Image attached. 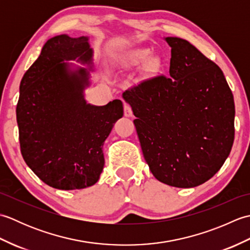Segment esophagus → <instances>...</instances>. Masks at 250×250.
Returning <instances> with one entry per match:
<instances>
[{"label": "esophagus", "instance_id": "esophagus-1", "mask_svg": "<svg viewBox=\"0 0 250 250\" xmlns=\"http://www.w3.org/2000/svg\"><path fill=\"white\" fill-rule=\"evenodd\" d=\"M124 111H125V116H126V117H131L132 115H133V113H132L131 105L128 104V103H125V105H124Z\"/></svg>", "mask_w": 250, "mask_h": 250}]
</instances>
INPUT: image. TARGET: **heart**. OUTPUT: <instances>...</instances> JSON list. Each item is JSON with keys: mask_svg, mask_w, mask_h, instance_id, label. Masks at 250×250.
Masks as SVG:
<instances>
[{"mask_svg": "<svg viewBox=\"0 0 250 250\" xmlns=\"http://www.w3.org/2000/svg\"><path fill=\"white\" fill-rule=\"evenodd\" d=\"M148 58H149V51L145 49H140V50L134 51L133 54L129 57V61L133 63L143 62V61H146Z\"/></svg>", "mask_w": 250, "mask_h": 250, "instance_id": "heart-1", "label": "heart"}]
</instances>
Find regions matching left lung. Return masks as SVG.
Listing matches in <instances>:
<instances>
[{
    "instance_id": "1",
    "label": "left lung",
    "mask_w": 250,
    "mask_h": 250,
    "mask_svg": "<svg viewBox=\"0 0 250 250\" xmlns=\"http://www.w3.org/2000/svg\"><path fill=\"white\" fill-rule=\"evenodd\" d=\"M169 75L124 92L145 160L159 182L192 188L224 166L234 141V99L221 68L188 41L166 37Z\"/></svg>"
}]
</instances>
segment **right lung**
I'll list each match as a JSON object with an SVG mask.
<instances>
[{"mask_svg": "<svg viewBox=\"0 0 250 250\" xmlns=\"http://www.w3.org/2000/svg\"><path fill=\"white\" fill-rule=\"evenodd\" d=\"M88 37H52L20 83L16 107L20 151L41 180L60 190L94 185L104 167L103 144L124 115L120 100L104 106L86 103V68L67 70L63 60L90 62Z\"/></svg>", "mask_w": 250, "mask_h": 250, "instance_id": "1", "label": "right lung"}]
</instances>
